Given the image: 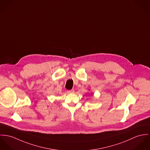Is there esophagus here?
<instances>
[{"instance_id": "obj_1", "label": "esophagus", "mask_w": 150, "mask_h": 150, "mask_svg": "<svg viewBox=\"0 0 150 150\" xmlns=\"http://www.w3.org/2000/svg\"><path fill=\"white\" fill-rule=\"evenodd\" d=\"M67 92H68V93H69V94H71V93H74V92H75V91H74V90H68V91H67Z\"/></svg>"}]
</instances>
